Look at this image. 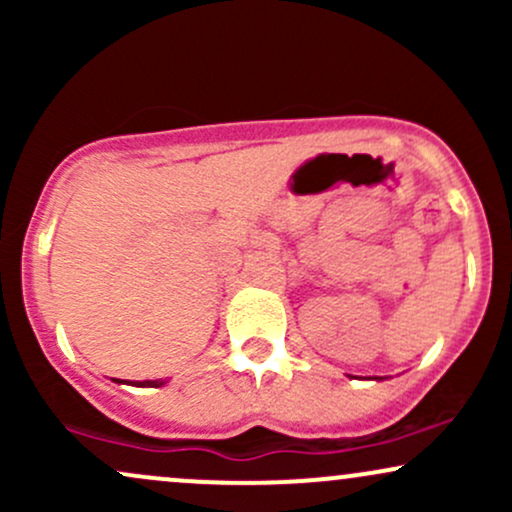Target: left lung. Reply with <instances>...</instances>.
Returning <instances> with one entry per match:
<instances>
[{
    "instance_id": "obj_1",
    "label": "left lung",
    "mask_w": 512,
    "mask_h": 512,
    "mask_svg": "<svg viewBox=\"0 0 512 512\" xmlns=\"http://www.w3.org/2000/svg\"><path fill=\"white\" fill-rule=\"evenodd\" d=\"M375 380H380V378H375Z\"/></svg>"
}]
</instances>
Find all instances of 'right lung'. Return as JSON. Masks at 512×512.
<instances>
[{
	"label": "right lung",
	"instance_id": "obj_1",
	"mask_svg": "<svg viewBox=\"0 0 512 512\" xmlns=\"http://www.w3.org/2000/svg\"><path fill=\"white\" fill-rule=\"evenodd\" d=\"M115 383H125V380H115ZM132 385H137V387H161V385H166V380H144V383H132Z\"/></svg>",
	"mask_w": 512,
	"mask_h": 512
}]
</instances>
